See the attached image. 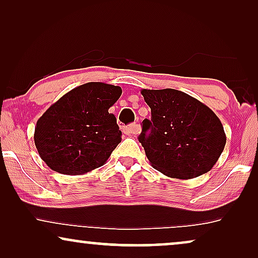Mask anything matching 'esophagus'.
Wrapping results in <instances>:
<instances>
[{
    "label": "esophagus",
    "mask_w": 258,
    "mask_h": 258,
    "mask_svg": "<svg viewBox=\"0 0 258 258\" xmlns=\"http://www.w3.org/2000/svg\"><path fill=\"white\" fill-rule=\"evenodd\" d=\"M140 132H141L140 125L136 124V123H134V124H130V125L125 126V128H124V133L129 136L136 135V134H139Z\"/></svg>",
    "instance_id": "esophagus-1"
}]
</instances>
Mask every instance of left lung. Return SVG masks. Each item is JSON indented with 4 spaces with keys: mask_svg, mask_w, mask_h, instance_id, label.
I'll return each mask as SVG.
<instances>
[{
    "mask_svg": "<svg viewBox=\"0 0 258 258\" xmlns=\"http://www.w3.org/2000/svg\"><path fill=\"white\" fill-rule=\"evenodd\" d=\"M141 94L151 119L142 122L139 141L153 168L179 179L210 171L227 142L216 114L179 90L142 89Z\"/></svg>",
    "mask_w": 258,
    "mask_h": 258,
    "instance_id": "1",
    "label": "left lung"
}]
</instances>
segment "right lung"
I'll return each instance as SVG.
<instances>
[{"label":"right lung","mask_w":258,"mask_h":258,"mask_svg":"<svg viewBox=\"0 0 258 258\" xmlns=\"http://www.w3.org/2000/svg\"><path fill=\"white\" fill-rule=\"evenodd\" d=\"M121 94L117 86L89 82L51 104L34 134L44 163L63 175L87 174L103 165L122 140L116 117L109 112Z\"/></svg>","instance_id":"right-lung-1"}]
</instances>
